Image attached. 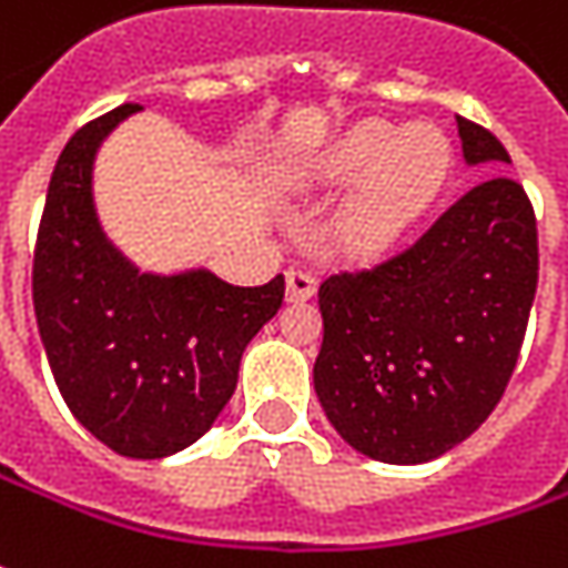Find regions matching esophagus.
I'll return each instance as SVG.
<instances>
[{"instance_id":"34e87169","label":"esophagus","mask_w":568,"mask_h":568,"mask_svg":"<svg viewBox=\"0 0 568 568\" xmlns=\"http://www.w3.org/2000/svg\"><path fill=\"white\" fill-rule=\"evenodd\" d=\"M317 292V280L305 273V270H288L285 273V298L288 302H308Z\"/></svg>"}]
</instances>
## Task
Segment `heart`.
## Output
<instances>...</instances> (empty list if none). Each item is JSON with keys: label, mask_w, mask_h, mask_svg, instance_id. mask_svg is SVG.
<instances>
[{"label": "heart", "mask_w": 568, "mask_h": 568, "mask_svg": "<svg viewBox=\"0 0 568 568\" xmlns=\"http://www.w3.org/2000/svg\"><path fill=\"white\" fill-rule=\"evenodd\" d=\"M452 171V145L432 126L365 120L311 164L308 184L349 190L333 219V241L346 257L394 251L432 210Z\"/></svg>", "instance_id": "b5f03b06"}]
</instances>
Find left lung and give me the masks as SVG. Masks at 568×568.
I'll use <instances>...</instances> for the list:
<instances>
[{
    "mask_svg": "<svg viewBox=\"0 0 568 568\" xmlns=\"http://www.w3.org/2000/svg\"><path fill=\"white\" fill-rule=\"evenodd\" d=\"M467 190L409 251L317 292L314 390L339 438L384 464H426L480 429L506 390L537 292V222L506 145L457 116Z\"/></svg>",
    "mask_w": 568,
    "mask_h": 568,
    "instance_id": "obj_1",
    "label": "left lung"
}]
</instances>
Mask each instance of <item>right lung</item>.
Wrapping results in <instances>:
<instances>
[{"mask_svg":"<svg viewBox=\"0 0 568 568\" xmlns=\"http://www.w3.org/2000/svg\"><path fill=\"white\" fill-rule=\"evenodd\" d=\"M139 111L123 104L65 142L34 247V314L72 416L116 455L155 460L212 429L285 283L244 288L206 266L142 273L113 244L94 206V159Z\"/></svg>","mask_w":568,"mask_h":568,"instance_id":"1","label":"right lung"}]
</instances>
